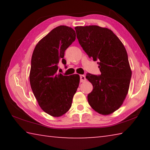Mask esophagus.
<instances>
[{
  "label": "esophagus",
  "mask_w": 150,
  "mask_h": 150,
  "mask_svg": "<svg viewBox=\"0 0 150 150\" xmlns=\"http://www.w3.org/2000/svg\"><path fill=\"white\" fill-rule=\"evenodd\" d=\"M86 81V77L84 75H80V81L81 83H83Z\"/></svg>",
  "instance_id": "esophagus-1"
}]
</instances>
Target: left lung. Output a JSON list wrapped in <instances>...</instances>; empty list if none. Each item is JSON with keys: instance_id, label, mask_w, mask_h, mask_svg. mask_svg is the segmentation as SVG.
Segmentation results:
<instances>
[{"instance_id": "obj_1", "label": "left lung", "mask_w": 150, "mask_h": 150, "mask_svg": "<svg viewBox=\"0 0 150 150\" xmlns=\"http://www.w3.org/2000/svg\"><path fill=\"white\" fill-rule=\"evenodd\" d=\"M77 38L88 57L98 61L101 75L87 73L93 91L88 102L103 115L113 113L122 105L128 93L132 70L126 48L111 30L98 26H76Z\"/></svg>"}]
</instances>
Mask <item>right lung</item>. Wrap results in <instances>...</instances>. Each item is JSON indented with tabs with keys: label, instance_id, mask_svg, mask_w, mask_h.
Listing matches in <instances>:
<instances>
[{
	"label": "right lung",
	"instance_id": "1",
	"mask_svg": "<svg viewBox=\"0 0 150 150\" xmlns=\"http://www.w3.org/2000/svg\"><path fill=\"white\" fill-rule=\"evenodd\" d=\"M72 28L59 26L53 29L35 45L31 59L30 83L39 106L50 116L59 117L71 106L80 77L57 73L58 64L66 49L75 40Z\"/></svg>",
	"mask_w": 150,
	"mask_h": 150
}]
</instances>
